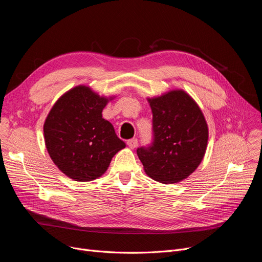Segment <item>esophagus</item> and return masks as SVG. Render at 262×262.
Returning <instances> with one entry per match:
<instances>
[{
	"mask_svg": "<svg viewBox=\"0 0 262 262\" xmlns=\"http://www.w3.org/2000/svg\"><path fill=\"white\" fill-rule=\"evenodd\" d=\"M127 145L129 148H135L137 146V144H138V140H137L136 138H133V139H129L127 140Z\"/></svg>",
	"mask_w": 262,
	"mask_h": 262,
	"instance_id": "obj_1",
	"label": "esophagus"
}]
</instances>
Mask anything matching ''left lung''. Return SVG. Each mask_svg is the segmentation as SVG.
Returning a JSON list of instances; mask_svg holds the SVG:
<instances>
[{
  "instance_id": "obj_1",
  "label": "left lung",
  "mask_w": 262,
  "mask_h": 262,
  "mask_svg": "<svg viewBox=\"0 0 262 262\" xmlns=\"http://www.w3.org/2000/svg\"><path fill=\"white\" fill-rule=\"evenodd\" d=\"M153 114L152 144L137 155L144 172L162 184L180 183L202 162L208 142V125L201 108L182 89L147 99Z\"/></svg>"
}]
</instances>
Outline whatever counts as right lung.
Returning a JSON list of instances; mask_svg holds the SVG:
<instances>
[{"label":"right lung","instance_id":"1","mask_svg":"<svg viewBox=\"0 0 262 262\" xmlns=\"http://www.w3.org/2000/svg\"><path fill=\"white\" fill-rule=\"evenodd\" d=\"M113 99L79 85L63 93L50 110L43 125L48 153L73 181L90 182L102 176L113 157L125 147L113 124L102 116Z\"/></svg>","mask_w":262,"mask_h":262}]
</instances>
